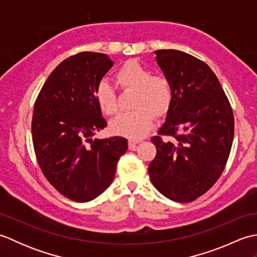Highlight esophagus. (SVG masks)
I'll return each mask as SVG.
<instances>
[{"label": "esophagus", "instance_id": "1", "mask_svg": "<svg viewBox=\"0 0 257 257\" xmlns=\"http://www.w3.org/2000/svg\"><path fill=\"white\" fill-rule=\"evenodd\" d=\"M140 144L139 140H129V149L130 150H136L137 149V146Z\"/></svg>", "mask_w": 257, "mask_h": 257}]
</instances>
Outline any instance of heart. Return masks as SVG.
<instances>
[{"label":"heart","mask_w":257,"mask_h":257,"mask_svg":"<svg viewBox=\"0 0 257 257\" xmlns=\"http://www.w3.org/2000/svg\"><path fill=\"white\" fill-rule=\"evenodd\" d=\"M122 89L136 90L134 108L111 120V133L129 139H140L148 134L156 116H163L171 106L173 91L169 79L162 75H152L151 70L137 61H128L114 75ZM95 99L100 110L111 116L118 110L117 94L106 80L100 81L95 90Z\"/></svg>","instance_id":"heart-1"}]
</instances>
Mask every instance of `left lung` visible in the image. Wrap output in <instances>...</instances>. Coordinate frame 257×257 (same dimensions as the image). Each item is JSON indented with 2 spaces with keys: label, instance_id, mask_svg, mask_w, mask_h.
<instances>
[{
  "label": "left lung",
  "instance_id": "8db88e82",
  "mask_svg": "<svg viewBox=\"0 0 257 257\" xmlns=\"http://www.w3.org/2000/svg\"><path fill=\"white\" fill-rule=\"evenodd\" d=\"M157 63L172 86L166 121L151 139L157 148L149 167L155 188L176 202H191L213 187L224 170L234 137L232 108L207 65L176 50L156 51Z\"/></svg>",
  "mask_w": 257,
  "mask_h": 257
}]
</instances>
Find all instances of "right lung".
<instances>
[{"label":"right lung","instance_id":"1","mask_svg":"<svg viewBox=\"0 0 257 257\" xmlns=\"http://www.w3.org/2000/svg\"><path fill=\"white\" fill-rule=\"evenodd\" d=\"M112 65L101 53L68 57L48 76L34 105L32 138L38 165L59 193L76 202L94 200L111 184L128 149L123 137L91 139L107 125L95 90Z\"/></svg>","mask_w":257,"mask_h":257}]
</instances>
